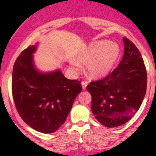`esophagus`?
<instances>
[{"mask_svg": "<svg viewBox=\"0 0 156 156\" xmlns=\"http://www.w3.org/2000/svg\"><path fill=\"white\" fill-rule=\"evenodd\" d=\"M87 84H88V82H87V81H83V82H82V87H83V90H86Z\"/></svg>", "mask_w": 156, "mask_h": 156, "instance_id": "obj_1", "label": "esophagus"}]
</instances>
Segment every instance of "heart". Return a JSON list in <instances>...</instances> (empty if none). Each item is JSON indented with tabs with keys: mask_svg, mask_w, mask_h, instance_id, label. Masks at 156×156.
Masks as SVG:
<instances>
[{
	"mask_svg": "<svg viewBox=\"0 0 156 156\" xmlns=\"http://www.w3.org/2000/svg\"><path fill=\"white\" fill-rule=\"evenodd\" d=\"M120 48L116 44L102 40L93 43L83 50L78 56L80 62L88 64V73L93 78H101L112 69L118 60ZM73 69L78 72L80 64L77 61H71Z\"/></svg>",
	"mask_w": 156,
	"mask_h": 156,
	"instance_id": "b5f03b06",
	"label": "heart"
}]
</instances>
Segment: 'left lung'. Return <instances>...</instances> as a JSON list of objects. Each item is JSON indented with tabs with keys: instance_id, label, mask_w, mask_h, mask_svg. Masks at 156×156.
Listing matches in <instances>:
<instances>
[{
	"instance_id": "1",
	"label": "left lung",
	"mask_w": 156,
	"mask_h": 156,
	"mask_svg": "<svg viewBox=\"0 0 156 156\" xmlns=\"http://www.w3.org/2000/svg\"><path fill=\"white\" fill-rule=\"evenodd\" d=\"M125 52L119 66L87 87L91 95V111L103 126L112 128L126 123L143 103L147 74L143 57L132 41L123 39Z\"/></svg>"
}]
</instances>
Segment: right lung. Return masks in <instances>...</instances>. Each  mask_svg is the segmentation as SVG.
Returning <instances> with one entry per match:
<instances>
[{
    "mask_svg": "<svg viewBox=\"0 0 156 156\" xmlns=\"http://www.w3.org/2000/svg\"><path fill=\"white\" fill-rule=\"evenodd\" d=\"M35 48L30 45L16 59L12 94L16 109L25 123L42 133H52L66 121L83 88L81 82L65 78L60 70L39 73L32 61Z\"/></svg>",
    "mask_w": 156,
    "mask_h": 156,
    "instance_id": "right-lung-1",
    "label": "right lung"
}]
</instances>
